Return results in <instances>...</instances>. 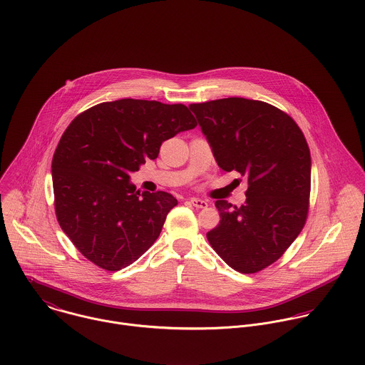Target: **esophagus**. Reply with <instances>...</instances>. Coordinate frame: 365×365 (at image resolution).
<instances>
[{"mask_svg": "<svg viewBox=\"0 0 365 365\" xmlns=\"http://www.w3.org/2000/svg\"><path fill=\"white\" fill-rule=\"evenodd\" d=\"M189 202H190V205H193V206L197 207V209H203V207H207V206H209V203H207L206 200L199 199V197H190Z\"/></svg>", "mask_w": 365, "mask_h": 365, "instance_id": "esophagus-1", "label": "esophagus"}]
</instances>
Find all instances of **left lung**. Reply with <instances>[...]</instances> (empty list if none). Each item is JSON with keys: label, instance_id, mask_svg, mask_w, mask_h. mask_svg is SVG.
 I'll return each instance as SVG.
<instances>
[{"label": "left lung", "instance_id": "left-lung-1", "mask_svg": "<svg viewBox=\"0 0 365 365\" xmlns=\"http://www.w3.org/2000/svg\"><path fill=\"white\" fill-rule=\"evenodd\" d=\"M220 169L246 178V203L216 200L219 225L206 236L236 272L257 273L279 260L303 230L310 203L312 158L290 115L255 99L190 103Z\"/></svg>", "mask_w": 365, "mask_h": 365}]
</instances>
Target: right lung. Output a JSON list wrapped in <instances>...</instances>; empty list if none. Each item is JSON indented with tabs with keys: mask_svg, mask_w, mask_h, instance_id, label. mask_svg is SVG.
I'll list each match as a JSON object with an SVG mask.
<instances>
[{
	"mask_svg": "<svg viewBox=\"0 0 365 365\" xmlns=\"http://www.w3.org/2000/svg\"><path fill=\"white\" fill-rule=\"evenodd\" d=\"M196 125L182 103L130 98L98 103L69 123L52 158L53 206L82 256L118 272L155 243L178 200L160 190L140 193L129 173Z\"/></svg>",
	"mask_w": 365,
	"mask_h": 365,
	"instance_id": "right-lung-1",
	"label": "right lung"
}]
</instances>
